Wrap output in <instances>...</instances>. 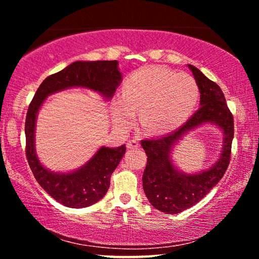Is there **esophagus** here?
<instances>
[{
  "label": "esophagus",
  "mask_w": 259,
  "mask_h": 259,
  "mask_svg": "<svg viewBox=\"0 0 259 259\" xmlns=\"http://www.w3.org/2000/svg\"><path fill=\"white\" fill-rule=\"evenodd\" d=\"M139 143L137 139H133V140H129L128 143H126V147L129 148V150H137L139 147Z\"/></svg>",
  "instance_id": "esophagus-1"
}]
</instances>
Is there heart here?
Here are the masks:
<instances>
[{
  "instance_id": "heart-1",
  "label": "heart",
  "mask_w": 259,
  "mask_h": 259,
  "mask_svg": "<svg viewBox=\"0 0 259 259\" xmlns=\"http://www.w3.org/2000/svg\"><path fill=\"white\" fill-rule=\"evenodd\" d=\"M199 97L198 83L188 74L159 66L142 67L126 78L123 94L114 102L115 119L129 128L138 113L145 133H172L192 116Z\"/></svg>"
}]
</instances>
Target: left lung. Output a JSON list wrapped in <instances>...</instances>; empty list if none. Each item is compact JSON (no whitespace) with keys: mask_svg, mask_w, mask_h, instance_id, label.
Returning a JSON list of instances; mask_svg holds the SVG:
<instances>
[{"mask_svg":"<svg viewBox=\"0 0 259 259\" xmlns=\"http://www.w3.org/2000/svg\"><path fill=\"white\" fill-rule=\"evenodd\" d=\"M200 91V108L176 131L160 138L142 140L147 155L143 174V188L155 209L164 213H179L199 202L224 176L230 163L234 136L233 115L217 83L193 65L187 64ZM202 125H213L222 136L221 153L207 168L183 169L173 159V151L183 137Z\"/></svg>","mask_w":259,"mask_h":259,"instance_id":"obj_1","label":"left lung"}]
</instances>
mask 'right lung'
<instances>
[{
	"label": "right lung",
	"mask_w": 259,
	"mask_h": 259,
	"mask_svg": "<svg viewBox=\"0 0 259 259\" xmlns=\"http://www.w3.org/2000/svg\"><path fill=\"white\" fill-rule=\"evenodd\" d=\"M117 60L74 61L63 71L48 76L30 103L25 122L26 156L37 183L57 202L68 208H85L97 203L106 194L111 175L125 153V145L100 146L85 163L69 170H54L38 159L35 147L37 114L50 95L82 88L111 100L122 82Z\"/></svg>",
	"instance_id": "obj_1"
}]
</instances>
